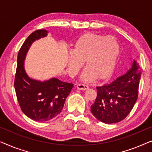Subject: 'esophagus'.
Returning a JSON list of instances; mask_svg holds the SVG:
<instances>
[{"instance_id": "1", "label": "esophagus", "mask_w": 152, "mask_h": 152, "mask_svg": "<svg viewBox=\"0 0 152 152\" xmlns=\"http://www.w3.org/2000/svg\"><path fill=\"white\" fill-rule=\"evenodd\" d=\"M89 88L88 85L86 84H80L77 85V88L78 90H82V91H84V90H87Z\"/></svg>"}]
</instances>
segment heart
<instances>
[{
  "label": "heart",
  "instance_id": "obj_1",
  "mask_svg": "<svg viewBox=\"0 0 152 152\" xmlns=\"http://www.w3.org/2000/svg\"><path fill=\"white\" fill-rule=\"evenodd\" d=\"M119 53V45L115 37L89 33L76 41L68 57V70L71 75L78 72L86 62L87 67L81 75L84 82L96 77L104 78L111 72Z\"/></svg>",
  "mask_w": 152,
  "mask_h": 152
}]
</instances>
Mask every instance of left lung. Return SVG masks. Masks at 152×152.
Masks as SVG:
<instances>
[{
  "label": "left lung",
  "instance_id": "8db88e82",
  "mask_svg": "<svg viewBox=\"0 0 152 152\" xmlns=\"http://www.w3.org/2000/svg\"><path fill=\"white\" fill-rule=\"evenodd\" d=\"M140 68L134 60L132 68L115 80L97 86V97L91 107L93 115L106 124L117 123L132 111L138 96Z\"/></svg>",
  "mask_w": 152,
  "mask_h": 152
}]
</instances>
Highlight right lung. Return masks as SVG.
I'll use <instances>...</instances> for the list:
<instances>
[{"label": "right lung", "mask_w": 152, "mask_h": 152, "mask_svg": "<svg viewBox=\"0 0 152 152\" xmlns=\"http://www.w3.org/2000/svg\"><path fill=\"white\" fill-rule=\"evenodd\" d=\"M48 31L38 30L29 36L18 51L14 88L20 109L34 121L46 122L61 112L66 97L73 84L57 78L41 82L29 77L24 68V61L31 45L46 37Z\"/></svg>", "instance_id": "add662e5"}]
</instances>
